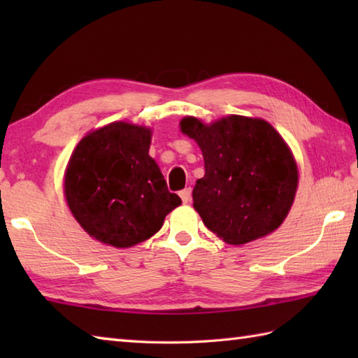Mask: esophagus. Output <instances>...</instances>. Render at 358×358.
<instances>
[{
    "instance_id": "esophagus-1",
    "label": "esophagus",
    "mask_w": 358,
    "mask_h": 358,
    "mask_svg": "<svg viewBox=\"0 0 358 358\" xmlns=\"http://www.w3.org/2000/svg\"><path fill=\"white\" fill-rule=\"evenodd\" d=\"M180 196H181V201L189 203V201H191V196H192V189L191 187L183 189V191L180 192Z\"/></svg>"
}]
</instances>
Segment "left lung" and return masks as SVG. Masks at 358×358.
Instances as JSON below:
<instances>
[{
  "mask_svg": "<svg viewBox=\"0 0 358 358\" xmlns=\"http://www.w3.org/2000/svg\"><path fill=\"white\" fill-rule=\"evenodd\" d=\"M204 158L192 199L204 226L227 245L241 246L281 226L291 210L299 166L291 148L263 118L226 115L212 123L180 121Z\"/></svg>",
  "mask_w": 358,
  "mask_h": 358,
  "instance_id": "8db88e82",
  "label": "left lung"
}]
</instances>
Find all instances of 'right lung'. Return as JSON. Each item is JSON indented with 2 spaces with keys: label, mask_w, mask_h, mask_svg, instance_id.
<instances>
[{
  "label": "right lung",
  "mask_w": 358,
  "mask_h": 358,
  "mask_svg": "<svg viewBox=\"0 0 358 358\" xmlns=\"http://www.w3.org/2000/svg\"><path fill=\"white\" fill-rule=\"evenodd\" d=\"M152 129L113 121L87 132L64 171V199L78 224L108 246L149 240L181 204L149 155Z\"/></svg>",
  "instance_id": "obj_1"
}]
</instances>
